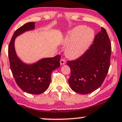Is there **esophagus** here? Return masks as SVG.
I'll list each match as a JSON object with an SVG mask.
<instances>
[{"label":"esophagus","instance_id":"esophagus-1","mask_svg":"<svg viewBox=\"0 0 122 122\" xmlns=\"http://www.w3.org/2000/svg\"><path fill=\"white\" fill-rule=\"evenodd\" d=\"M66 63V61L64 60V59H61L60 60V64L61 65H64Z\"/></svg>","mask_w":122,"mask_h":122}]
</instances>
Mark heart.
Instances as JSON below:
<instances>
[{
  "instance_id": "1",
  "label": "heart",
  "mask_w": 122,
  "mask_h": 122,
  "mask_svg": "<svg viewBox=\"0 0 122 122\" xmlns=\"http://www.w3.org/2000/svg\"><path fill=\"white\" fill-rule=\"evenodd\" d=\"M94 37L93 30L85 25H79L70 31L64 40L66 56L75 58L81 56L87 50Z\"/></svg>"
}]
</instances>
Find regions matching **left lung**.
<instances>
[{"instance_id":"left-lung-1","label":"left lung","mask_w":122,"mask_h":122,"mask_svg":"<svg viewBox=\"0 0 122 122\" xmlns=\"http://www.w3.org/2000/svg\"><path fill=\"white\" fill-rule=\"evenodd\" d=\"M111 49L106 31L101 27L89 49L78 59L67 61L71 69L68 82L74 92L88 94L102 85L109 68Z\"/></svg>"}]
</instances>
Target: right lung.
<instances>
[{
	"label": "right lung",
	"instance_id": "add662e5",
	"mask_svg": "<svg viewBox=\"0 0 122 122\" xmlns=\"http://www.w3.org/2000/svg\"><path fill=\"white\" fill-rule=\"evenodd\" d=\"M34 27L35 23L29 22L15 31L9 45L8 55L10 69L19 88L28 93L38 95L49 86L51 72L60 66L61 56L43 58L33 64H26L19 58L15 49V38Z\"/></svg>",
	"mask_w": 122,
	"mask_h": 122
}]
</instances>
